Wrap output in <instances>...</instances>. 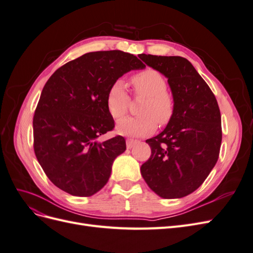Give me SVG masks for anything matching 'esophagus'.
<instances>
[{"label":"esophagus","mask_w":253,"mask_h":253,"mask_svg":"<svg viewBox=\"0 0 253 253\" xmlns=\"http://www.w3.org/2000/svg\"><path fill=\"white\" fill-rule=\"evenodd\" d=\"M138 142H139L138 140L128 138V139H126V148H127V149H132V148L134 147V145H135L136 143H138Z\"/></svg>","instance_id":"obj_1"}]
</instances>
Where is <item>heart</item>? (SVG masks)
<instances>
[{"instance_id":"1","label":"heart","mask_w":253,"mask_h":253,"mask_svg":"<svg viewBox=\"0 0 253 253\" xmlns=\"http://www.w3.org/2000/svg\"><path fill=\"white\" fill-rule=\"evenodd\" d=\"M134 94L144 97L137 117H126L118 122L117 132L126 136H147L157 127L170 124L174 116L175 105L172 95L167 90L168 85L159 72L147 68L132 78ZM129 96L124 81H115L106 95V106L114 119L124 117L128 110Z\"/></svg>"}]
</instances>
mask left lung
<instances>
[{"label":"left lung","mask_w":253,"mask_h":253,"mask_svg":"<svg viewBox=\"0 0 253 253\" xmlns=\"http://www.w3.org/2000/svg\"><path fill=\"white\" fill-rule=\"evenodd\" d=\"M138 57L168 78L175 105L170 124L145 140L152 154L141 175L160 197L187 196L200 188L218 159L221 119L216 98L186 58Z\"/></svg>","instance_id":"obj_1"}]
</instances>
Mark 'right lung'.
<instances>
[{"label": "right lung", "instance_id": "obj_1", "mask_svg": "<svg viewBox=\"0 0 253 253\" xmlns=\"http://www.w3.org/2000/svg\"><path fill=\"white\" fill-rule=\"evenodd\" d=\"M144 67L128 52L94 51L51 75L43 87L33 126L35 154L56 187L86 197L105 186L115 158L126 149L122 136L96 140L115 126L106 95L121 76Z\"/></svg>", "mask_w": 253, "mask_h": 253}]
</instances>
